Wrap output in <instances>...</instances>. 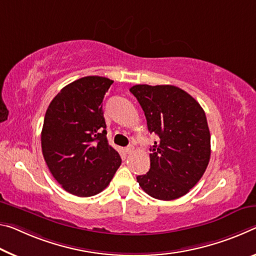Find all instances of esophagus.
Here are the masks:
<instances>
[{
	"mask_svg": "<svg viewBox=\"0 0 256 256\" xmlns=\"http://www.w3.org/2000/svg\"><path fill=\"white\" fill-rule=\"evenodd\" d=\"M133 148L132 146H128V147H126V148H124V152H125V154H131L132 152H133Z\"/></svg>",
	"mask_w": 256,
	"mask_h": 256,
	"instance_id": "obj_1",
	"label": "esophagus"
}]
</instances>
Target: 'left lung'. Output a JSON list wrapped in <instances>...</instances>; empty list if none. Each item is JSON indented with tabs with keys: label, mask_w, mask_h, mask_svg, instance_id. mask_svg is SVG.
I'll return each mask as SVG.
<instances>
[{
	"label": "left lung",
	"mask_w": 256,
	"mask_h": 256,
	"mask_svg": "<svg viewBox=\"0 0 256 256\" xmlns=\"http://www.w3.org/2000/svg\"><path fill=\"white\" fill-rule=\"evenodd\" d=\"M130 91L144 112L149 132L160 138L150 148V170L136 176L139 186L156 200L184 196L200 180L210 162L205 112L174 85L138 84Z\"/></svg>",
	"instance_id": "8db88e82"
}]
</instances>
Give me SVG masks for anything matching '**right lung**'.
I'll use <instances>...</instances> for the list:
<instances>
[{
	"mask_svg": "<svg viewBox=\"0 0 256 256\" xmlns=\"http://www.w3.org/2000/svg\"><path fill=\"white\" fill-rule=\"evenodd\" d=\"M112 83L101 76L76 80L54 96L44 117L43 157L58 184L75 196L102 192L122 163L108 144L101 104Z\"/></svg>",
	"mask_w": 256,
	"mask_h": 256,
	"instance_id": "obj_1",
	"label": "right lung"
}]
</instances>
